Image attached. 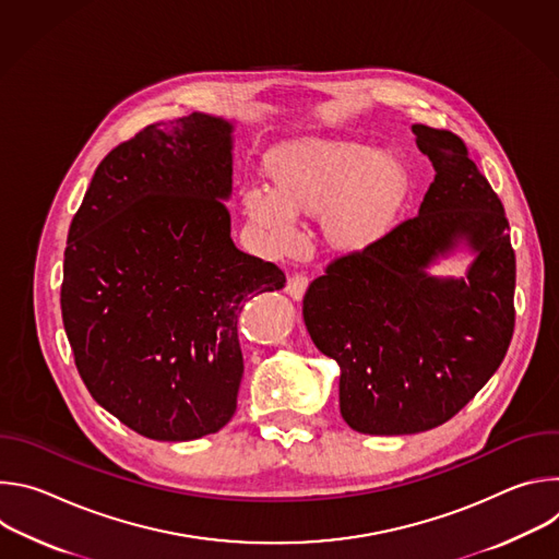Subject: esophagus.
I'll return each mask as SVG.
<instances>
[{
  "label": "esophagus",
  "instance_id": "1",
  "mask_svg": "<svg viewBox=\"0 0 559 559\" xmlns=\"http://www.w3.org/2000/svg\"><path fill=\"white\" fill-rule=\"evenodd\" d=\"M307 276L305 274H294V276H289L287 278V285H285V292L294 298V300H300L302 298V294H305V289H307Z\"/></svg>",
  "mask_w": 559,
  "mask_h": 559
}]
</instances>
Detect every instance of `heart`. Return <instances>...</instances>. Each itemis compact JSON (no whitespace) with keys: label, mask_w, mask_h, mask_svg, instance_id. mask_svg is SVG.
<instances>
[{"label":"heart","mask_w":559,"mask_h":559,"mask_svg":"<svg viewBox=\"0 0 559 559\" xmlns=\"http://www.w3.org/2000/svg\"><path fill=\"white\" fill-rule=\"evenodd\" d=\"M401 173L380 150L352 141L296 145L278 177H250L241 205L254 241L272 257H292L305 246L302 214H330L336 243H371L393 207Z\"/></svg>","instance_id":"obj_1"}]
</instances>
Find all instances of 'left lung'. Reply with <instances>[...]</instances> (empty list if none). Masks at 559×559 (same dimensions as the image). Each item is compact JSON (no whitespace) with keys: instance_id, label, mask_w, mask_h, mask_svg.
<instances>
[{"instance_id":"left-lung-1","label":"left lung","mask_w":559,"mask_h":559,"mask_svg":"<svg viewBox=\"0 0 559 559\" xmlns=\"http://www.w3.org/2000/svg\"><path fill=\"white\" fill-rule=\"evenodd\" d=\"M433 164L418 216L336 259L302 298L318 352L338 362L341 414L358 433L407 436L453 418L509 349L515 254L502 201L449 130L412 126ZM466 249L464 277H433Z\"/></svg>"}]
</instances>
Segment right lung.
<instances>
[{
  "instance_id": "1",
  "label": "right lung",
  "mask_w": 559,
  "mask_h": 559,
  "mask_svg": "<svg viewBox=\"0 0 559 559\" xmlns=\"http://www.w3.org/2000/svg\"><path fill=\"white\" fill-rule=\"evenodd\" d=\"M234 123L192 112L143 128L99 164L74 214L61 316L95 401L162 442L216 433L243 378L238 313L285 274L238 250Z\"/></svg>"
}]
</instances>
